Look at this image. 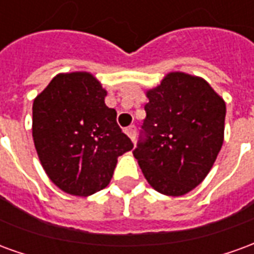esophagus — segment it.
Returning <instances> with one entry per match:
<instances>
[{"label":"esophagus","instance_id":"obj_1","mask_svg":"<svg viewBox=\"0 0 254 254\" xmlns=\"http://www.w3.org/2000/svg\"><path fill=\"white\" fill-rule=\"evenodd\" d=\"M126 134L130 136L131 141H135V136H136V127L135 126H131L128 128H126Z\"/></svg>","mask_w":254,"mask_h":254}]
</instances>
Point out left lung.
I'll return each mask as SVG.
<instances>
[{
    "instance_id": "1",
    "label": "left lung",
    "mask_w": 254,
    "mask_h": 254,
    "mask_svg": "<svg viewBox=\"0 0 254 254\" xmlns=\"http://www.w3.org/2000/svg\"><path fill=\"white\" fill-rule=\"evenodd\" d=\"M146 95L134 157L154 190L183 195L204 181L222 149L226 104L204 79L183 72L168 73Z\"/></svg>"
}]
</instances>
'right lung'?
I'll use <instances>...</instances> for the list:
<instances>
[{
    "mask_svg": "<svg viewBox=\"0 0 254 254\" xmlns=\"http://www.w3.org/2000/svg\"><path fill=\"white\" fill-rule=\"evenodd\" d=\"M107 91L89 72L60 73L32 104V138L50 181L86 197L107 188L118 157L134 145L122 132Z\"/></svg>",
    "mask_w": 254,
    "mask_h": 254,
    "instance_id": "right-lung-1",
    "label": "right lung"
}]
</instances>
